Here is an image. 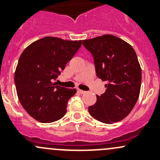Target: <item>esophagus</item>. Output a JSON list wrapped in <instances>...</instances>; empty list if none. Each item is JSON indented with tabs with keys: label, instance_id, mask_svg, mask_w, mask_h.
<instances>
[{
	"label": "esophagus",
	"instance_id": "esophagus-1",
	"mask_svg": "<svg viewBox=\"0 0 160 160\" xmlns=\"http://www.w3.org/2000/svg\"><path fill=\"white\" fill-rule=\"evenodd\" d=\"M77 91L79 92V93H80V94H84V93H86L87 92L86 91H84V90H80L79 89L78 90H77Z\"/></svg>",
	"mask_w": 160,
	"mask_h": 160
}]
</instances>
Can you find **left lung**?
Returning <instances> with one entry per match:
<instances>
[{
    "mask_svg": "<svg viewBox=\"0 0 160 160\" xmlns=\"http://www.w3.org/2000/svg\"><path fill=\"white\" fill-rule=\"evenodd\" d=\"M92 54L98 78L107 81L105 93L97 95L88 108L90 115L106 124L120 122L128 115L138 101L142 70L136 53L128 43L112 35L83 40Z\"/></svg>",
    "mask_w": 160,
    "mask_h": 160,
    "instance_id": "left-lung-1",
    "label": "left lung"
}]
</instances>
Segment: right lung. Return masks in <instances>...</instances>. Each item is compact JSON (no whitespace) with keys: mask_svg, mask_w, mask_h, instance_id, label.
I'll list each match as a JSON object with an SVG mask.
<instances>
[{"mask_svg":"<svg viewBox=\"0 0 160 160\" xmlns=\"http://www.w3.org/2000/svg\"><path fill=\"white\" fill-rule=\"evenodd\" d=\"M81 44L80 40L45 37L29 45L20 56L14 73L17 94L22 107L35 120L50 123L67 113V102L77 90L53 81Z\"/></svg>","mask_w":160,"mask_h":160,"instance_id":"1","label":"right lung"}]
</instances>
